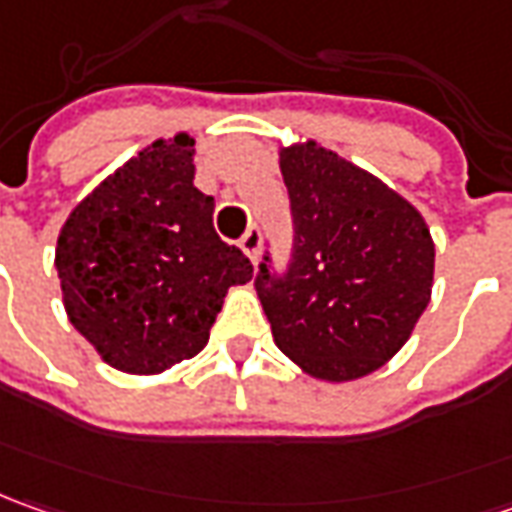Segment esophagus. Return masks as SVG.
I'll list each match as a JSON object with an SVG mask.
<instances>
[{"label":"esophagus","instance_id":"34e87169","mask_svg":"<svg viewBox=\"0 0 512 512\" xmlns=\"http://www.w3.org/2000/svg\"><path fill=\"white\" fill-rule=\"evenodd\" d=\"M240 249L249 255V260L255 263L257 257H260V229L257 226H249V232L240 238Z\"/></svg>","mask_w":512,"mask_h":512}]
</instances>
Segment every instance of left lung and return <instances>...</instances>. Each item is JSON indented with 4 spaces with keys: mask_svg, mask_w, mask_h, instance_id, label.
I'll return each instance as SVG.
<instances>
[{
    "mask_svg": "<svg viewBox=\"0 0 512 512\" xmlns=\"http://www.w3.org/2000/svg\"><path fill=\"white\" fill-rule=\"evenodd\" d=\"M280 172L294 255L277 280L263 263L255 283L274 343L314 379L368 377L431 303V229L414 203L311 138L280 147Z\"/></svg>",
    "mask_w": 512,
    "mask_h": 512,
    "instance_id": "obj_1",
    "label": "left lung"
}]
</instances>
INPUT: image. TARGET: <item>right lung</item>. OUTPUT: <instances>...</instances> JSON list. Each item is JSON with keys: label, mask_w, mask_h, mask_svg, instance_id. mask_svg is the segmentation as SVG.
Masks as SVG:
<instances>
[{"label": "right lung", "mask_w": 512, "mask_h": 512, "mask_svg": "<svg viewBox=\"0 0 512 512\" xmlns=\"http://www.w3.org/2000/svg\"><path fill=\"white\" fill-rule=\"evenodd\" d=\"M195 186V138H158L67 215L56 272L67 320L98 357L152 377L195 357L252 263L212 226Z\"/></svg>", "instance_id": "obj_1"}]
</instances>
